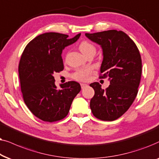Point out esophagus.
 <instances>
[{
  "instance_id": "obj_1",
  "label": "esophagus",
  "mask_w": 159,
  "mask_h": 159,
  "mask_svg": "<svg viewBox=\"0 0 159 159\" xmlns=\"http://www.w3.org/2000/svg\"><path fill=\"white\" fill-rule=\"evenodd\" d=\"M88 85L86 84H81V89H84V88H85V87H86V86H87Z\"/></svg>"
}]
</instances>
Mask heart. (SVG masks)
<instances>
[{
  "instance_id": "b5f03b06",
  "label": "heart",
  "mask_w": 159,
  "mask_h": 159,
  "mask_svg": "<svg viewBox=\"0 0 159 159\" xmlns=\"http://www.w3.org/2000/svg\"><path fill=\"white\" fill-rule=\"evenodd\" d=\"M79 49L83 54L90 52H95L96 51L94 46L92 43H89L88 41L81 42L79 45ZM91 71H92V69L90 67L79 69L73 73V78L78 81H86L89 78Z\"/></svg>"
}]
</instances>
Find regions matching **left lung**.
Returning <instances> with one entry per match:
<instances>
[{"mask_svg": "<svg viewBox=\"0 0 159 159\" xmlns=\"http://www.w3.org/2000/svg\"><path fill=\"white\" fill-rule=\"evenodd\" d=\"M85 35L100 46L103 56L100 73L110 81L106 89L97 82L90 84L94 90L90 108L99 119L114 120L136 98L142 74L140 54L134 41L122 31L111 30Z\"/></svg>", "mask_w": 159, "mask_h": 159, "instance_id": "1", "label": "left lung"}]
</instances>
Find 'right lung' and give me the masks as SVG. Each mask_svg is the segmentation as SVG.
I'll list each match as a JSON object with an SVG mask.
<instances>
[{"instance_id": "1", "label": "right lung", "mask_w": 159, "mask_h": 159, "mask_svg": "<svg viewBox=\"0 0 159 159\" xmlns=\"http://www.w3.org/2000/svg\"><path fill=\"white\" fill-rule=\"evenodd\" d=\"M81 33L73 39L58 33H46L27 44L19 65L21 91L25 103L34 116L43 121L54 122L64 118L72 102L81 91L76 81L54 84V73L64 69L62 53L78 41Z\"/></svg>"}]
</instances>
